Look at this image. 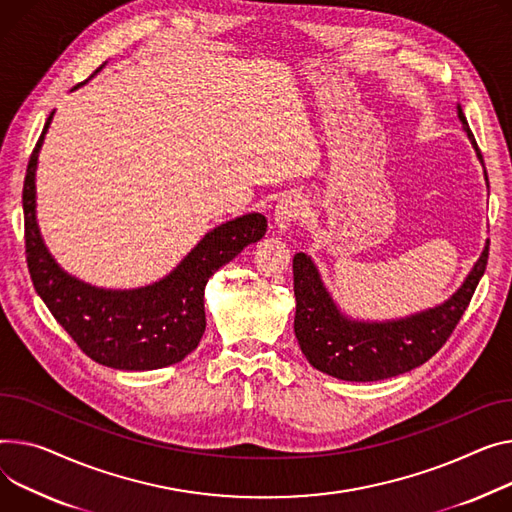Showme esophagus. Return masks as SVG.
<instances>
[{"label": "esophagus", "mask_w": 512, "mask_h": 512, "mask_svg": "<svg viewBox=\"0 0 512 512\" xmlns=\"http://www.w3.org/2000/svg\"><path fill=\"white\" fill-rule=\"evenodd\" d=\"M302 214H304L302 195L290 193L278 201V206L274 210V222L280 232H288L296 224V220H300Z\"/></svg>", "instance_id": "esophagus-1"}]
</instances>
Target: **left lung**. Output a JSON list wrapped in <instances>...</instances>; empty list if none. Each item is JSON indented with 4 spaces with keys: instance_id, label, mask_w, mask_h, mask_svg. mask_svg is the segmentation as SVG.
Instances as JSON below:
<instances>
[{
    "instance_id": "obj_1",
    "label": "left lung",
    "mask_w": 512,
    "mask_h": 512,
    "mask_svg": "<svg viewBox=\"0 0 512 512\" xmlns=\"http://www.w3.org/2000/svg\"><path fill=\"white\" fill-rule=\"evenodd\" d=\"M457 117L484 168L488 185L482 152L473 140L461 105H457ZM488 247L490 243L486 241L480 259L473 263L463 284L445 302L387 321H366L346 315L333 300L311 255L296 253L292 261L296 296L294 333L302 354L329 377L354 383L397 377L424 364L447 342L465 313L475 286L486 271Z\"/></svg>"
}]
</instances>
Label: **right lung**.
<instances>
[{
    "label": "right lung",
    "instance_id": "right-lung-1",
    "mask_svg": "<svg viewBox=\"0 0 512 512\" xmlns=\"http://www.w3.org/2000/svg\"><path fill=\"white\" fill-rule=\"evenodd\" d=\"M53 115L55 111L30 156L22 191L26 261L34 290L80 350L102 366L156 370L181 362L206 331L203 292L208 280L263 238L265 216L251 212L212 228L170 274L148 286L113 290L78 280L49 253L37 222V166Z\"/></svg>",
    "mask_w": 512,
    "mask_h": 512
}]
</instances>
